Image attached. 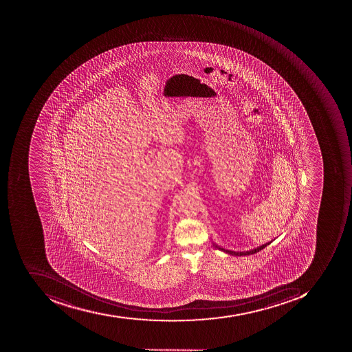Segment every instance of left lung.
<instances>
[{
  "label": "left lung",
  "mask_w": 352,
  "mask_h": 352,
  "mask_svg": "<svg viewBox=\"0 0 352 352\" xmlns=\"http://www.w3.org/2000/svg\"><path fill=\"white\" fill-rule=\"evenodd\" d=\"M272 242H273V240L272 241L267 242V243L262 244V245L258 246V248H253V250H251V251H246V252H234V251H230V250H226V248H220V246L217 245V244L214 243V246L216 248H218V250H220V251L224 252V253L228 254V255L232 256H248V255H253V254L258 253V252L261 251V250H263V248H267L269 244H271Z\"/></svg>",
  "instance_id": "left-lung-1"
}]
</instances>
